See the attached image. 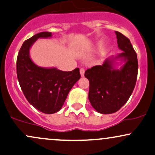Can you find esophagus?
Masks as SVG:
<instances>
[{
    "label": "esophagus",
    "instance_id": "esophagus-1",
    "mask_svg": "<svg viewBox=\"0 0 155 155\" xmlns=\"http://www.w3.org/2000/svg\"><path fill=\"white\" fill-rule=\"evenodd\" d=\"M84 71L85 70L84 68H80V74H81V76H84Z\"/></svg>",
    "mask_w": 155,
    "mask_h": 155
}]
</instances>
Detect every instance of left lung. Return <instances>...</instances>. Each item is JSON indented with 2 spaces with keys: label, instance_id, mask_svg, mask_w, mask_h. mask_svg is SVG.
<instances>
[{
  "label": "left lung",
  "instance_id": "1",
  "mask_svg": "<svg viewBox=\"0 0 155 155\" xmlns=\"http://www.w3.org/2000/svg\"><path fill=\"white\" fill-rule=\"evenodd\" d=\"M115 33L122 52L109 57L102 65L92 67L84 74L90 81L89 101L96 111L104 114L114 113L127 103L138 76V59L132 44L120 32ZM116 60L125 63L120 69L115 68Z\"/></svg>",
  "mask_w": 155,
  "mask_h": 155
}]
</instances>
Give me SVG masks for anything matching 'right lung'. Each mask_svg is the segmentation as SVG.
I'll return each mask as SVG.
<instances>
[{
	"label": "right lung",
	"instance_id": "obj_1",
	"mask_svg": "<svg viewBox=\"0 0 155 155\" xmlns=\"http://www.w3.org/2000/svg\"><path fill=\"white\" fill-rule=\"evenodd\" d=\"M51 33L41 32L26 40L17 59V74L26 99L39 111L51 114L60 111L68 94L81 77L79 68L63 71L56 68L39 67L30 57V49L40 38H50Z\"/></svg>",
	"mask_w": 155,
	"mask_h": 155
}]
</instances>
